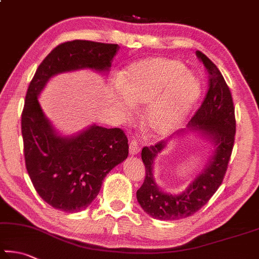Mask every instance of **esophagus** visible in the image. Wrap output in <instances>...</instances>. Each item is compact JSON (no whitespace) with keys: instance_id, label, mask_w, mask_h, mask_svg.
Instances as JSON below:
<instances>
[{"instance_id":"obj_1","label":"esophagus","mask_w":259,"mask_h":259,"mask_svg":"<svg viewBox=\"0 0 259 259\" xmlns=\"http://www.w3.org/2000/svg\"><path fill=\"white\" fill-rule=\"evenodd\" d=\"M129 152L131 155H137L140 152V146L137 142H136V140H133V142L130 143Z\"/></svg>"}]
</instances>
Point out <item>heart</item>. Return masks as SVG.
Instances as JSON below:
<instances>
[{"label": "heart", "mask_w": 259, "mask_h": 259, "mask_svg": "<svg viewBox=\"0 0 259 259\" xmlns=\"http://www.w3.org/2000/svg\"><path fill=\"white\" fill-rule=\"evenodd\" d=\"M120 94L113 105L129 117L135 106H146L144 126L154 138L175 133L194 109L201 83L181 61L152 56L128 65L116 78Z\"/></svg>", "instance_id": "b5f03b06"}]
</instances>
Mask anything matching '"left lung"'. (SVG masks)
<instances>
[{"label": "left lung", "mask_w": 259, "mask_h": 259, "mask_svg": "<svg viewBox=\"0 0 259 259\" xmlns=\"http://www.w3.org/2000/svg\"><path fill=\"white\" fill-rule=\"evenodd\" d=\"M196 54L203 61L209 78L207 95L200 109L187 128L142 150L146 177L143 186L137 190V200L149 216L162 221L188 218L207 204L223 181L233 148L236 119L231 93L218 67L201 52ZM188 132L197 133L207 140L213 146V150L205 167L190 186L179 194H170L161 190L154 182V158L171 140Z\"/></svg>", "instance_id": "8db88e82"}]
</instances>
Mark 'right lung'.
<instances>
[{
    "label": "right lung",
    "instance_id": "1",
    "mask_svg": "<svg viewBox=\"0 0 259 259\" xmlns=\"http://www.w3.org/2000/svg\"><path fill=\"white\" fill-rule=\"evenodd\" d=\"M117 44L72 40L60 44L36 70L21 116L27 172L41 199L56 209L77 213L96 198L112 168L128 157V139L119 128L97 124L71 136L55 129L38 101L56 74L78 70L110 72Z\"/></svg>",
    "mask_w": 259,
    "mask_h": 259
}]
</instances>
